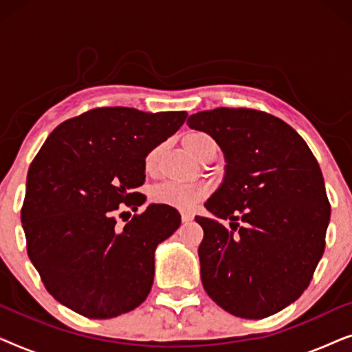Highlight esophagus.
Returning a JSON list of instances; mask_svg holds the SVG:
<instances>
[{
    "label": "esophagus",
    "instance_id": "34e87169",
    "mask_svg": "<svg viewBox=\"0 0 352 352\" xmlns=\"http://www.w3.org/2000/svg\"><path fill=\"white\" fill-rule=\"evenodd\" d=\"M181 219H182V223H190V221L194 219V216H192L190 213H181Z\"/></svg>",
    "mask_w": 352,
    "mask_h": 352
}]
</instances>
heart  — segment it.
<instances>
[{
	"mask_svg": "<svg viewBox=\"0 0 352 352\" xmlns=\"http://www.w3.org/2000/svg\"><path fill=\"white\" fill-rule=\"evenodd\" d=\"M182 144H184L186 151L199 158L201 152L205 151L210 144H214L208 134L201 131H190L184 134L182 138ZM162 147H153L152 151L144 158V170L147 175H155L158 166V158H160ZM211 187L206 182H197V184H176V182H163L158 184L155 189L152 190V200L155 204L171 206V208L177 210H194L200 201H204L206 197L210 195Z\"/></svg>",
	"mask_w": 352,
	"mask_h": 352,
	"instance_id": "b5f03b06",
	"label": "heart"
}]
</instances>
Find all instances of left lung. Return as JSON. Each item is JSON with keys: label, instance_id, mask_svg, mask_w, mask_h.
Masks as SVG:
<instances>
[{"label": "left lung", "instance_id": "obj_1", "mask_svg": "<svg viewBox=\"0 0 352 352\" xmlns=\"http://www.w3.org/2000/svg\"><path fill=\"white\" fill-rule=\"evenodd\" d=\"M187 124L210 134L228 163L205 206L230 228L195 216L205 292L242 319L276 314L309 287L324 254L330 204L319 163L290 124L261 110H205Z\"/></svg>", "mask_w": 352, "mask_h": 352}]
</instances>
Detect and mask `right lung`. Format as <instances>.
Wrapping results in <instances>:
<instances>
[{"mask_svg": "<svg viewBox=\"0 0 352 352\" xmlns=\"http://www.w3.org/2000/svg\"><path fill=\"white\" fill-rule=\"evenodd\" d=\"M186 112L99 107L60 123L33 158L21 221L27 253L46 290L88 317L112 319L146 300L157 245L181 224L166 205H148L123 228L122 210L146 195L144 158L186 122Z\"/></svg>", "mask_w": 352, "mask_h": 352, "instance_id": "right-lung-1", "label": "right lung"}]
</instances>
